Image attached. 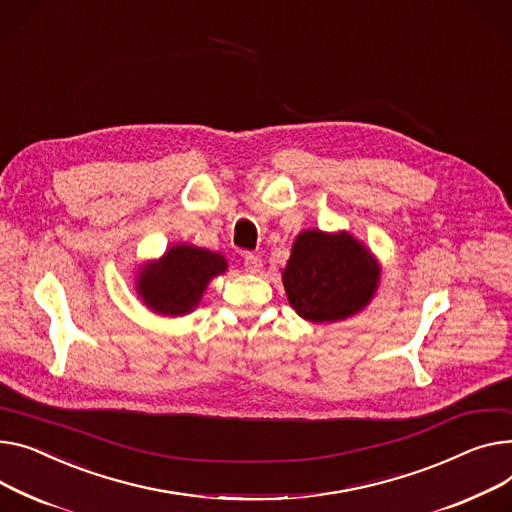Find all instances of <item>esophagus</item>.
Segmentation results:
<instances>
[{"mask_svg": "<svg viewBox=\"0 0 512 512\" xmlns=\"http://www.w3.org/2000/svg\"><path fill=\"white\" fill-rule=\"evenodd\" d=\"M245 269L249 271V274H259V271L263 269V263H261L259 257L247 255V257H245Z\"/></svg>", "mask_w": 512, "mask_h": 512, "instance_id": "34e87169", "label": "esophagus"}]
</instances>
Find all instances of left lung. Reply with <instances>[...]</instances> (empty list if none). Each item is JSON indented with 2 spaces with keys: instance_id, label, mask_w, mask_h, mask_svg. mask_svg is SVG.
Masks as SVG:
<instances>
[{
  "instance_id": "obj_1",
  "label": "left lung",
  "mask_w": 512,
  "mask_h": 512,
  "mask_svg": "<svg viewBox=\"0 0 512 512\" xmlns=\"http://www.w3.org/2000/svg\"><path fill=\"white\" fill-rule=\"evenodd\" d=\"M288 302L311 323H335L362 313L381 284V263L348 232L306 228L282 269Z\"/></svg>"
}]
</instances>
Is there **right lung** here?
<instances>
[{"label": "right lung", "mask_w": 512, "mask_h": 512, "mask_svg": "<svg viewBox=\"0 0 512 512\" xmlns=\"http://www.w3.org/2000/svg\"><path fill=\"white\" fill-rule=\"evenodd\" d=\"M222 253L189 243L170 245L158 259L146 261L135 274V292L148 309L162 317L191 315L208 284L226 274Z\"/></svg>", "instance_id": "obj_1"}]
</instances>
